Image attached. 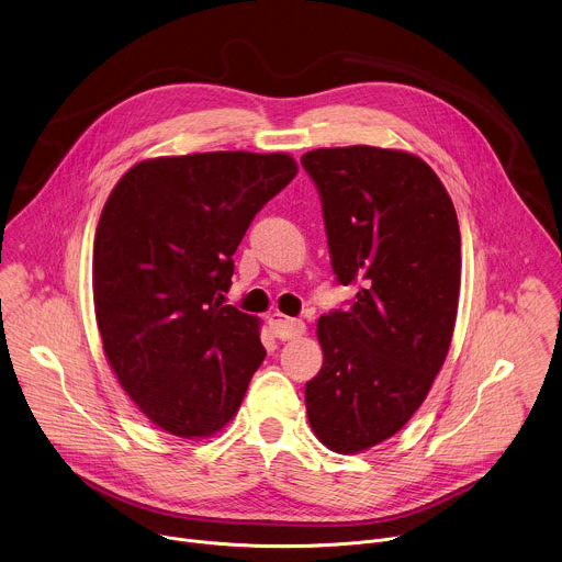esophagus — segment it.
<instances>
[{"mask_svg": "<svg viewBox=\"0 0 562 562\" xmlns=\"http://www.w3.org/2000/svg\"><path fill=\"white\" fill-rule=\"evenodd\" d=\"M269 327H271V331L278 340H293V338H300L306 331L304 323H300V319H291L282 313H273L269 317Z\"/></svg>", "mask_w": 562, "mask_h": 562, "instance_id": "1", "label": "esophagus"}]
</instances>
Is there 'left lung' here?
I'll list each match as a JSON object with an SVG mask.
<instances>
[{"mask_svg": "<svg viewBox=\"0 0 562 562\" xmlns=\"http://www.w3.org/2000/svg\"><path fill=\"white\" fill-rule=\"evenodd\" d=\"M302 167L323 198L331 265L358 286L317 319L323 369L306 382L313 434L362 453L420 409L449 353L460 295V228L434 169L378 146L315 148Z\"/></svg>", "mask_w": 562, "mask_h": 562, "instance_id": "8db88e82", "label": "left lung"}]
</instances>
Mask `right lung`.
I'll list each match as a JSON object with an SVG mask.
<instances>
[{"instance_id":"obj_1","label":"right lung","mask_w":562,"mask_h":562,"mask_svg":"<svg viewBox=\"0 0 562 562\" xmlns=\"http://www.w3.org/2000/svg\"><path fill=\"white\" fill-rule=\"evenodd\" d=\"M297 173L289 153L142 159L95 231L93 302L104 356L137 409L184 440L220 434L267 351L260 319L222 304L233 254Z\"/></svg>"}]
</instances>
